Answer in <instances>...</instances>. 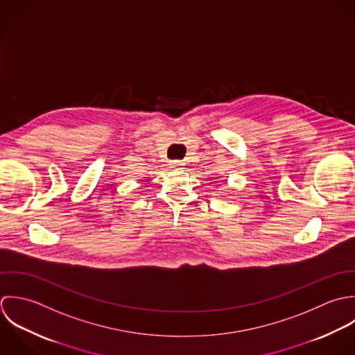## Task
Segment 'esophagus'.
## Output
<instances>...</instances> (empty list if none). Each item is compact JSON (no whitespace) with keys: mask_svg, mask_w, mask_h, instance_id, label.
I'll return each mask as SVG.
<instances>
[{"mask_svg":"<svg viewBox=\"0 0 355 355\" xmlns=\"http://www.w3.org/2000/svg\"><path fill=\"white\" fill-rule=\"evenodd\" d=\"M170 166L171 167H182L184 163L181 160H173V162H170Z\"/></svg>","mask_w":355,"mask_h":355,"instance_id":"34e87169","label":"esophagus"}]
</instances>
